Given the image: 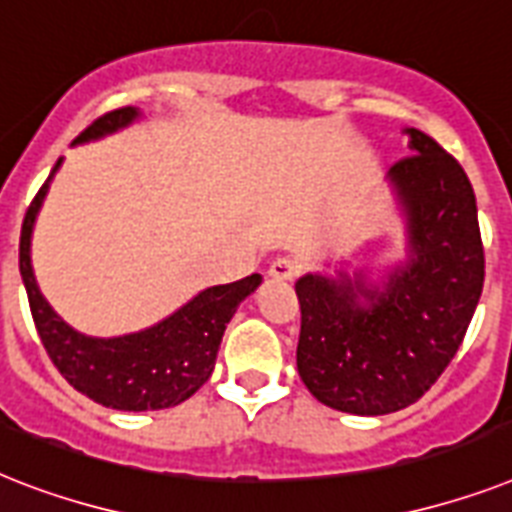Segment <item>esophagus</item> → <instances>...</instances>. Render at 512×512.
Masks as SVG:
<instances>
[{"label":"esophagus","mask_w":512,"mask_h":512,"mask_svg":"<svg viewBox=\"0 0 512 512\" xmlns=\"http://www.w3.org/2000/svg\"><path fill=\"white\" fill-rule=\"evenodd\" d=\"M298 275V261L288 259V256H282V259L272 261V267H269V277L277 282H288Z\"/></svg>","instance_id":"esophagus-1"}]
</instances>
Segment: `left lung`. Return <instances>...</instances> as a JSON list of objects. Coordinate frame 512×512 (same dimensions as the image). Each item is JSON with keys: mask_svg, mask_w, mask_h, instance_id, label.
I'll return each mask as SVG.
<instances>
[{"mask_svg": "<svg viewBox=\"0 0 512 512\" xmlns=\"http://www.w3.org/2000/svg\"><path fill=\"white\" fill-rule=\"evenodd\" d=\"M410 158L388 185L407 230V259L372 277H298L296 365L314 399L349 415L404 410L436 383L460 349L481 288L484 245L463 166L420 129H404Z\"/></svg>", "mask_w": 512, "mask_h": 512, "instance_id": "left-lung-1", "label": "left lung"}]
</instances>
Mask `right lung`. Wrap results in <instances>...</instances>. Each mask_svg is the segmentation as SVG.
<instances>
[{
  "mask_svg": "<svg viewBox=\"0 0 512 512\" xmlns=\"http://www.w3.org/2000/svg\"><path fill=\"white\" fill-rule=\"evenodd\" d=\"M140 108H121L97 118L87 132H81L73 145L102 140L134 121H140ZM63 158L28 206L20 230V277L26 285L28 304L34 314L36 330L49 359L55 362L68 383L92 402L124 412H147L177 407L190 399L214 372L216 354L232 314L253 290L261 285V275L243 277L227 285L200 290L177 312L137 333L94 338L73 330L60 314L47 304L36 285L31 267V235L36 216L42 211L52 177Z\"/></svg>",
  "mask_w": 512,
  "mask_h": 512,
  "instance_id": "obj_1",
  "label": "right lung"
}]
</instances>
